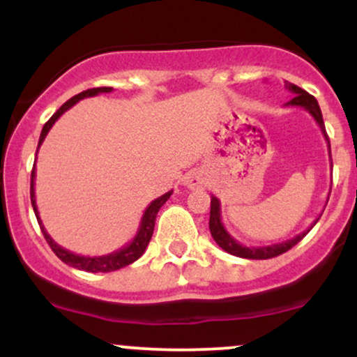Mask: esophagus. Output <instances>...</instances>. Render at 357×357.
Returning a JSON list of instances; mask_svg holds the SVG:
<instances>
[{"instance_id":"obj_1","label":"esophagus","mask_w":357,"mask_h":357,"mask_svg":"<svg viewBox=\"0 0 357 357\" xmlns=\"http://www.w3.org/2000/svg\"><path fill=\"white\" fill-rule=\"evenodd\" d=\"M183 184L188 188V190H202L206 184V178H204V173L202 169H191L190 173L184 174Z\"/></svg>"}]
</instances>
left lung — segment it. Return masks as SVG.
Here are the masks:
<instances>
[{"mask_svg": "<svg viewBox=\"0 0 357 357\" xmlns=\"http://www.w3.org/2000/svg\"><path fill=\"white\" fill-rule=\"evenodd\" d=\"M285 89L290 90V92L294 93V99L290 102H287L285 105H290V107L305 109L307 112H309L310 116L315 119V122H317L319 127H321L324 137H326L327 147H329V155H331V142H329V137H327V134H326L322 112H321V107H319L317 100H315V97L310 96L309 92H305L304 89H301V87H297V85L290 84V82H285ZM331 166H333V159H331ZM327 202H329V198H327ZM319 218H321V216H319ZM319 218L315 220L314 223L310 225V227L307 228L305 231L298 233V235L294 236V238L280 241V243L267 245V247H247V245H241L240 241H236L235 238H233L230 233L227 231V228L223 227V221H221L220 199L216 198V196H211L210 231H211L213 240H215L216 243H218V247L223 248L225 252L230 253V255H235V257H240V258H250V260H267V258L278 257V255H282V253H285L287 250L296 247L298 241H301L307 235V233L312 230V227L315 223H317Z\"/></svg>", "mask_w": 357, "mask_h": 357, "instance_id": "1", "label": "left lung"}]
</instances>
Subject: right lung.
I'll return each instance as SVG.
<instances>
[{"instance_id":"add662e5","label":"right lung","mask_w":357,"mask_h":357,"mask_svg":"<svg viewBox=\"0 0 357 357\" xmlns=\"http://www.w3.org/2000/svg\"><path fill=\"white\" fill-rule=\"evenodd\" d=\"M107 92H112V87L89 89V90H84V92L77 93V96H73L70 100L65 102V104L61 105V107L56 110V112L53 114L50 119H48L47 124L43 126L42 134H40L38 147H36V154H38V149H40V146L43 144L45 137H47L48 130H50L52 127H53V124H55V122L59 121V117L61 116V114L67 112L68 109L73 107V105H75L77 102L82 100V99H87V97H93V96H99V93H107ZM35 165H36V162H35ZM35 165H33V169H31V184H30L31 206H33L35 216H36V220H38L40 228H42V233H43L45 240H47V243L50 245V248L53 250V253H55V255L59 257L60 260L63 261V264L70 265V267H73V268L84 270V272H92V273H97V272H114V270L124 268V267H127V265L134 264V261H136L137 258L142 257V253L146 252L147 245H149L151 236H153L154 223H155V216H158V211L161 210L162 204H165L167 199H169V196L173 195V191H167L166 195H162V196H159V198H155L154 202L146 208L144 215H142V218H141V225H139L137 233H136V236H134V238H132V241H129V243L124 245V247H122V248L116 250V252L109 253V255L84 257V255H77V253L70 252V250L60 247V245L56 243V241L53 240L50 235H48V231L45 230V227H43V223H42V218H40L38 208H36V199H35V178H36Z\"/></svg>"}]
</instances>
